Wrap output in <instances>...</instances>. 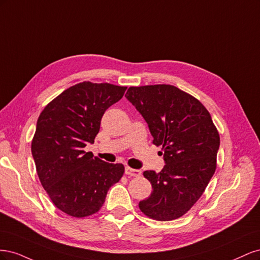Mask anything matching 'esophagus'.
Masks as SVG:
<instances>
[{
    "instance_id": "obj_1",
    "label": "esophagus",
    "mask_w": 260,
    "mask_h": 260,
    "mask_svg": "<svg viewBox=\"0 0 260 260\" xmlns=\"http://www.w3.org/2000/svg\"><path fill=\"white\" fill-rule=\"evenodd\" d=\"M124 172H125V175L130 176V177H140L141 176V171L140 170L130 168L129 166H127V167L124 168Z\"/></svg>"
}]
</instances>
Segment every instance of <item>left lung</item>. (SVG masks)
<instances>
[{
	"instance_id": "obj_1",
	"label": "left lung",
	"mask_w": 260,
	"mask_h": 260,
	"mask_svg": "<svg viewBox=\"0 0 260 260\" xmlns=\"http://www.w3.org/2000/svg\"><path fill=\"white\" fill-rule=\"evenodd\" d=\"M125 98L143 116L166 162L158 174L143 172L153 191L139 207L158 221L178 219L199 201L215 174L218 130L205 106L177 86H130Z\"/></svg>"
}]
</instances>
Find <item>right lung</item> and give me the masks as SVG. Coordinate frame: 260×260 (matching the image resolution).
Here are the masks:
<instances>
[{
    "mask_svg": "<svg viewBox=\"0 0 260 260\" xmlns=\"http://www.w3.org/2000/svg\"><path fill=\"white\" fill-rule=\"evenodd\" d=\"M125 90L83 81L61 92L38 118L31 143L38 176L54 205L69 216L98 212L123 175L122 164L103 161L83 148L94 143L105 111Z\"/></svg>",
    "mask_w": 260,
    "mask_h": 260,
    "instance_id": "obj_1",
    "label": "right lung"
}]
</instances>
